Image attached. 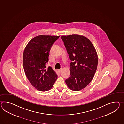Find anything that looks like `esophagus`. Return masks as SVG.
<instances>
[{
    "instance_id": "obj_1",
    "label": "esophagus",
    "mask_w": 124,
    "mask_h": 124,
    "mask_svg": "<svg viewBox=\"0 0 124 124\" xmlns=\"http://www.w3.org/2000/svg\"><path fill=\"white\" fill-rule=\"evenodd\" d=\"M62 69H60V70H58V72H59V73H61V72H62Z\"/></svg>"
}]
</instances>
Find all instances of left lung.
<instances>
[{"mask_svg": "<svg viewBox=\"0 0 124 124\" xmlns=\"http://www.w3.org/2000/svg\"><path fill=\"white\" fill-rule=\"evenodd\" d=\"M70 59V76L65 82L70 90L79 91L85 87L96 71L98 58L92 42L78 34L62 36Z\"/></svg>", "mask_w": 124, "mask_h": 124, "instance_id": "1", "label": "left lung"}]
</instances>
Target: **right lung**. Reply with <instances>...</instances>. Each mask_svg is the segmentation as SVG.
I'll list each match as a JSON object with an SVG mask.
<instances>
[{"label": "right lung", "mask_w": 124, "mask_h": 124, "mask_svg": "<svg viewBox=\"0 0 124 124\" xmlns=\"http://www.w3.org/2000/svg\"><path fill=\"white\" fill-rule=\"evenodd\" d=\"M60 36L41 35L32 39L24 49L23 64L30 83L37 90H51L58 76L51 67L46 66L51 46Z\"/></svg>", "instance_id": "1"}]
</instances>
